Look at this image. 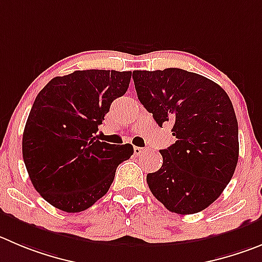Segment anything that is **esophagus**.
Instances as JSON below:
<instances>
[{"instance_id":"esophagus-1","label":"esophagus","mask_w":262,"mask_h":262,"mask_svg":"<svg viewBox=\"0 0 262 262\" xmlns=\"http://www.w3.org/2000/svg\"><path fill=\"white\" fill-rule=\"evenodd\" d=\"M143 152H146V148H142V147H134V155L139 156V155H142Z\"/></svg>"}]
</instances>
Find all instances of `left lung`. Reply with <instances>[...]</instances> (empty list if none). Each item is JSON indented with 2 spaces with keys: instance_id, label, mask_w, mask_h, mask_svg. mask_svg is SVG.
Masks as SVG:
<instances>
[{
  "instance_id": "1",
  "label": "left lung",
  "mask_w": 262,
  "mask_h": 262,
  "mask_svg": "<svg viewBox=\"0 0 262 262\" xmlns=\"http://www.w3.org/2000/svg\"><path fill=\"white\" fill-rule=\"evenodd\" d=\"M134 86L159 126L169 123L176 142L160 150L163 165L148 173L154 196L170 212L203 211L230 182L239 158L238 121L219 84L181 68L133 72Z\"/></svg>"
}]
</instances>
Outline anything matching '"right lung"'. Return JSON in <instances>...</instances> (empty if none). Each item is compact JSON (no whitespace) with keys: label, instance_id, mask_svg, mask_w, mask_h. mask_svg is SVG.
I'll list each match as a JSON object with an SVG mask.
<instances>
[{"label":"right lung","instance_id":"1","mask_svg":"<svg viewBox=\"0 0 262 262\" xmlns=\"http://www.w3.org/2000/svg\"><path fill=\"white\" fill-rule=\"evenodd\" d=\"M130 71L86 70L58 76L36 97L23 133V160L32 185L48 203L82 212L107 194L133 146L94 137L112 102L129 88Z\"/></svg>","mask_w":262,"mask_h":262}]
</instances>
